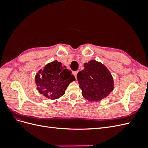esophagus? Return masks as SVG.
Returning a JSON list of instances; mask_svg holds the SVG:
<instances>
[{"instance_id": "1", "label": "esophagus", "mask_w": 148, "mask_h": 148, "mask_svg": "<svg viewBox=\"0 0 148 148\" xmlns=\"http://www.w3.org/2000/svg\"><path fill=\"white\" fill-rule=\"evenodd\" d=\"M78 72V71H74V72H73V75H74V76H75V77L76 79H77V75Z\"/></svg>"}]
</instances>
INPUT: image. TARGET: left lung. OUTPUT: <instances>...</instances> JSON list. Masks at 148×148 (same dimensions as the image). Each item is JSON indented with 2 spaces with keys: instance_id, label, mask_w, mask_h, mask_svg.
<instances>
[{
  "instance_id": "left-lung-1",
  "label": "left lung",
  "mask_w": 148,
  "mask_h": 148,
  "mask_svg": "<svg viewBox=\"0 0 148 148\" xmlns=\"http://www.w3.org/2000/svg\"><path fill=\"white\" fill-rule=\"evenodd\" d=\"M77 79L83 96L88 101H98L107 97L114 90V79L109 70L95 60L84 64Z\"/></svg>"
}]
</instances>
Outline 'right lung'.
<instances>
[{"label":"right lung","mask_w":148,"mask_h":148,"mask_svg":"<svg viewBox=\"0 0 148 148\" xmlns=\"http://www.w3.org/2000/svg\"><path fill=\"white\" fill-rule=\"evenodd\" d=\"M75 80L71 71L57 60L47 64L35 76L37 90L47 99L53 100L63 96L69 84Z\"/></svg>","instance_id":"1"}]
</instances>
